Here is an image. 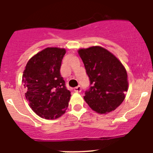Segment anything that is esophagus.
<instances>
[{
  "instance_id": "34e87169",
  "label": "esophagus",
  "mask_w": 153,
  "mask_h": 153,
  "mask_svg": "<svg viewBox=\"0 0 153 153\" xmlns=\"http://www.w3.org/2000/svg\"><path fill=\"white\" fill-rule=\"evenodd\" d=\"M81 87H80L79 85H78V86H76V87H75L74 88V91H76V92H80L81 91Z\"/></svg>"
}]
</instances>
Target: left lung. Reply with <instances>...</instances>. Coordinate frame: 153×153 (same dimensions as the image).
Returning a JSON list of instances; mask_svg holds the SVG:
<instances>
[{
    "instance_id": "1",
    "label": "left lung",
    "mask_w": 153,
    "mask_h": 153,
    "mask_svg": "<svg viewBox=\"0 0 153 153\" xmlns=\"http://www.w3.org/2000/svg\"><path fill=\"white\" fill-rule=\"evenodd\" d=\"M78 53L90 80V88L85 92V102L100 114L115 110L124 100L128 89L125 68L111 53L100 46L80 49Z\"/></svg>"
}]
</instances>
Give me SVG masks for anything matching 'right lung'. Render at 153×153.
<instances>
[{
	"label": "right lung",
	"instance_id": "obj_1",
	"mask_svg": "<svg viewBox=\"0 0 153 153\" xmlns=\"http://www.w3.org/2000/svg\"><path fill=\"white\" fill-rule=\"evenodd\" d=\"M64 48H47L27 63L22 82L25 97L33 111L45 119H56L68 106L71 91L60 74Z\"/></svg>",
	"mask_w": 153,
	"mask_h": 153
}]
</instances>
